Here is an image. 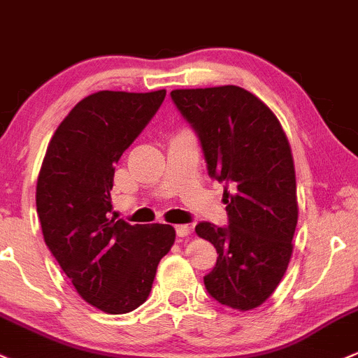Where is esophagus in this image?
<instances>
[{
  "label": "esophagus",
  "instance_id": "esophagus-1",
  "mask_svg": "<svg viewBox=\"0 0 358 358\" xmlns=\"http://www.w3.org/2000/svg\"><path fill=\"white\" fill-rule=\"evenodd\" d=\"M175 229L178 238H187L192 234V227L188 226V224H178V226H175Z\"/></svg>",
  "mask_w": 358,
  "mask_h": 358
}]
</instances>
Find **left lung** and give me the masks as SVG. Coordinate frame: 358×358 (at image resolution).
I'll return each mask as SVG.
<instances>
[{"mask_svg": "<svg viewBox=\"0 0 358 358\" xmlns=\"http://www.w3.org/2000/svg\"><path fill=\"white\" fill-rule=\"evenodd\" d=\"M171 98L197 132L209 175L226 183L229 226L195 227L219 255L203 284L221 304L251 311L272 296L292 257L299 207L289 139L272 110L239 86L173 90Z\"/></svg>", "mask_w": 358, "mask_h": 358, "instance_id": "obj_1", "label": "left lung"}]
</instances>
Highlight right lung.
<instances>
[{"label":"right lung","instance_id":"add662e5","mask_svg":"<svg viewBox=\"0 0 358 358\" xmlns=\"http://www.w3.org/2000/svg\"><path fill=\"white\" fill-rule=\"evenodd\" d=\"M166 96L96 92L66 115L37 180L42 234L62 272L88 304L125 314L144 304L158 263L175 243L168 224L131 226L110 217L115 163Z\"/></svg>","mask_w":358,"mask_h":358}]
</instances>
